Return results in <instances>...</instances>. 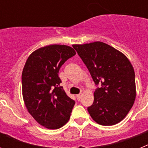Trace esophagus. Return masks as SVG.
<instances>
[{
  "label": "esophagus",
  "mask_w": 148,
  "mask_h": 148,
  "mask_svg": "<svg viewBox=\"0 0 148 148\" xmlns=\"http://www.w3.org/2000/svg\"><path fill=\"white\" fill-rule=\"evenodd\" d=\"M82 93L78 94V95H76V98H77V99H78V101L81 100V99H82Z\"/></svg>",
  "instance_id": "34e87169"
}]
</instances>
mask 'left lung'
Instances as JSON below:
<instances>
[{
	"label": "left lung",
	"mask_w": 148,
	"mask_h": 148,
	"mask_svg": "<svg viewBox=\"0 0 148 148\" xmlns=\"http://www.w3.org/2000/svg\"><path fill=\"white\" fill-rule=\"evenodd\" d=\"M95 84L101 87L94 92V101L87 108L101 125L110 126L125 118L136 95L135 73L127 56L101 41L73 44Z\"/></svg>",
	"instance_id": "8db88e82"
}]
</instances>
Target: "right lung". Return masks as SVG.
Instances as JSON below:
<instances>
[{"label": "right lung", "instance_id": "1", "mask_svg": "<svg viewBox=\"0 0 148 148\" xmlns=\"http://www.w3.org/2000/svg\"><path fill=\"white\" fill-rule=\"evenodd\" d=\"M75 54L69 46H46L29 55L23 69V102L34 119L47 129H58L70 118L75 101L60 87L58 72Z\"/></svg>", "mask_w": 148, "mask_h": 148}]
</instances>
